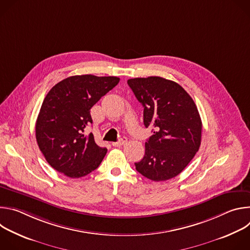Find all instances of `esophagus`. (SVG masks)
Here are the masks:
<instances>
[{"label":"esophagus","mask_w":250,"mask_h":250,"mask_svg":"<svg viewBox=\"0 0 250 250\" xmlns=\"http://www.w3.org/2000/svg\"><path fill=\"white\" fill-rule=\"evenodd\" d=\"M127 141V138L126 137H122L119 141H117V142H113V146H124L125 144V142Z\"/></svg>","instance_id":"34e87169"}]
</instances>
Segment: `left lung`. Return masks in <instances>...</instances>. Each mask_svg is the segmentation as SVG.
Here are the masks:
<instances>
[{
  "mask_svg": "<svg viewBox=\"0 0 250 250\" xmlns=\"http://www.w3.org/2000/svg\"><path fill=\"white\" fill-rule=\"evenodd\" d=\"M144 105L146 127H154L135 169L152 181L180 174L200 148L202 121L190 95L174 81L157 76L127 80Z\"/></svg>",
  "mask_w": 250,
  "mask_h": 250,
  "instance_id": "1",
  "label": "left lung"
}]
</instances>
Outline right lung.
I'll use <instances>...</instances> for the list:
<instances>
[{
    "instance_id": "1",
    "label": "right lung",
    "mask_w": 250,
    "mask_h": 250,
    "mask_svg": "<svg viewBox=\"0 0 250 250\" xmlns=\"http://www.w3.org/2000/svg\"><path fill=\"white\" fill-rule=\"evenodd\" d=\"M120 78L76 75L68 77L47 93L35 125V137L48 164L70 178H80L99 167L106 148L96 145L91 132L90 110Z\"/></svg>"
}]
</instances>
